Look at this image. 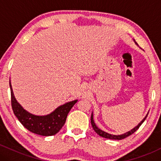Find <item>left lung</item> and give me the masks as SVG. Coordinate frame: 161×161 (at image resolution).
<instances>
[{
    "label": "left lung",
    "mask_w": 161,
    "mask_h": 161,
    "mask_svg": "<svg viewBox=\"0 0 161 161\" xmlns=\"http://www.w3.org/2000/svg\"><path fill=\"white\" fill-rule=\"evenodd\" d=\"M136 45H137V43H136ZM147 116H146L143 119H142V121L141 122V123H139V124H138V125H137V126L135 127V128L132 129L131 131H129L128 132H125V133L123 134V135H120V136H114V135L109 134V133H108V132H104V131L101 130V129H100L99 128H97V127L96 126L95 122H94V119H93V114H92V116H91V123H92V127H93L94 130L95 131L96 133L98 134L100 136H101V137L105 138H109V139L121 140V139H123V138L128 137V136H131V135L133 134L134 132H136V130H138V128H139V127H140V125H141L142 124V123H143V122L145 121L146 118H147Z\"/></svg>",
    "instance_id": "8db88e82"
}]
</instances>
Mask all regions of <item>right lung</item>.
Instances as JSON below:
<instances>
[{"label": "right lung", "mask_w": 161, "mask_h": 161, "mask_svg": "<svg viewBox=\"0 0 161 161\" xmlns=\"http://www.w3.org/2000/svg\"><path fill=\"white\" fill-rule=\"evenodd\" d=\"M10 88L11 106L15 116L25 129L33 133L43 136H51L57 134L64 126L69 110L78 101V100H75L61 105L48 115L36 116L24 110L16 101L10 81Z\"/></svg>", "instance_id": "1"}]
</instances>
